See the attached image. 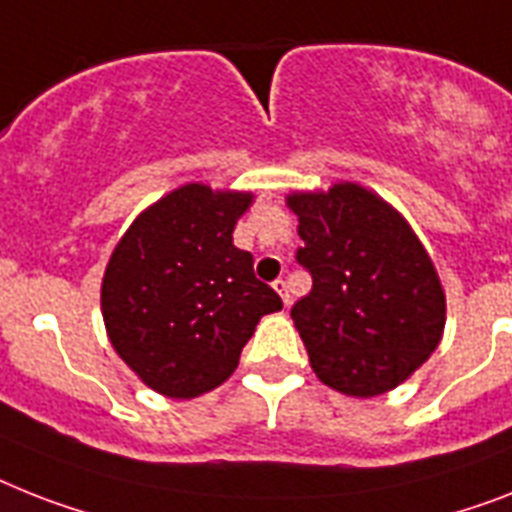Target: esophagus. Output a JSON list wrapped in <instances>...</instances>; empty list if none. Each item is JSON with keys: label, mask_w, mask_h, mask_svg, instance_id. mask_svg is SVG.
<instances>
[{"label": "esophagus", "mask_w": 512, "mask_h": 512, "mask_svg": "<svg viewBox=\"0 0 512 512\" xmlns=\"http://www.w3.org/2000/svg\"><path fill=\"white\" fill-rule=\"evenodd\" d=\"M273 289H276V294L281 297V302L289 307V302H292V294H289V284H286L284 278H276V281H273Z\"/></svg>", "instance_id": "esophagus-1"}]
</instances>
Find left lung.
I'll return each instance as SVG.
<instances>
[{
    "label": "left lung",
    "mask_w": 512,
    "mask_h": 512,
    "mask_svg": "<svg viewBox=\"0 0 512 512\" xmlns=\"http://www.w3.org/2000/svg\"><path fill=\"white\" fill-rule=\"evenodd\" d=\"M286 207L313 276L292 321L315 376L347 397L392 392L442 342L447 297L429 252L400 210L352 181L292 191Z\"/></svg>",
    "instance_id": "1"
}]
</instances>
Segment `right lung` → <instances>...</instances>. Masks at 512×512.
<instances>
[{
    "mask_svg": "<svg viewBox=\"0 0 512 512\" xmlns=\"http://www.w3.org/2000/svg\"><path fill=\"white\" fill-rule=\"evenodd\" d=\"M252 191L184 184L141 210L102 278L107 339L136 376L170 400L213 392L239 365L260 318L281 310L257 281L234 226Z\"/></svg>",
    "mask_w": 512,
    "mask_h": 512,
    "instance_id": "obj_1",
    "label": "right lung"
}]
</instances>
